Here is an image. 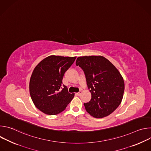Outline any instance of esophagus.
<instances>
[{
    "label": "esophagus",
    "instance_id": "esophagus-1",
    "mask_svg": "<svg viewBox=\"0 0 151 151\" xmlns=\"http://www.w3.org/2000/svg\"><path fill=\"white\" fill-rule=\"evenodd\" d=\"M81 93H82V91H79V92H78V93H76V94H77V95H78V96H80V95H81Z\"/></svg>",
    "mask_w": 151,
    "mask_h": 151
}]
</instances>
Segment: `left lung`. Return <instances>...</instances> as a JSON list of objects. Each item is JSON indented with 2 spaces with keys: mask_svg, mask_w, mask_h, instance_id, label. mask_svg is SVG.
Masks as SVG:
<instances>
[{
  "mask_svg": "<svg viewBox=\"0 0 151 151\" xmlns=\"http://www.w3.org/2000/svg\"><path fill=\"white\" fill-rule=\"evenodd\" d=\"M76 66L83 70L91 100L84 103L92 116L101 118L111 114L121 104L124 93V81L114 64L101 55L79 57Z\"/></svg>",
  "mask_w": 151,
  "mask_h": 151,
  "instance_id": "obj_1",
  "label": "left lung"
}]
</instances>
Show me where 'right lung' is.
<instances>
[{"label":"right lung","instance_id":"obj_1","mask_svg":"<svg viewBox=\"0 0 151 151\" xmlns=\"http://www.w3.org/2000/svg\"><path fill=\"white\" fill-rule=\"evenodd\" d=\"M76 58L50 55L35 68L30 79L29 91L34 104L43 113L57 115L65 109L73 99L75 94L68 92L62 80Z\"/></svg>","mask_w":151,"mask_h":151}]
</instances>
